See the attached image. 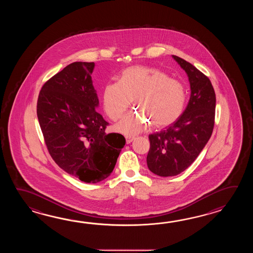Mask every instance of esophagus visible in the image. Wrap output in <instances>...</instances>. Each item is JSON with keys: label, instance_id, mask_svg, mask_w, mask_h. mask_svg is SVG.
<instances>
[{"label": "esophagus", "instance_id": "obj_1", "mask_svg": "<svg viewBox=\"0 0 253 253\" xmlns=\"http://www.w3.org/2000/svg\"><path fill=\"white\" fill-rule=\"evenodd\" d=\"M134 139V136H131V135H126V144H130L133 140Z\"/></svg>", "mask_w": 253, "mask_h": 253}]
</instances>
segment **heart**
I'll return each mask as SVG.
<instances>
[{"mask_svg":"<svg viewBox=\"0 0 253 253\" xmlns=\"http://www.w3.org/2000/svg\"><path fill=\"white\" fill-rule=\"evenodd\" d=\"M103 107L108 118L120 119L134 99L141 112L129 113L117 125L124 134H136L152 123L165 127L173 123L183 112L186 91L180 81L166 72L148 66H133L123 70L118 82L104 86Z\"/></svg>","mask_w":253,"mask_h":253,"instance_id":"1","label":"heart"}]
</instances>
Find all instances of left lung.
I'll return each instance as SVG.
<instances>
[{"label":"left lung","mask_w":253,"mask_h":253,"mask_svg":"<svg viewBox=\"0 0 253 253\" xmlns=\"http://www.w3.org/2000/svg\"><path fill=\"white\" fill-rule=\"evenodd\" d=\"M188 76L191 96L183 113L167 129L149 134L151 172L174 176L188 168L210 139L214 126V89L210 80L186 60L172 56Z\"/></svg>","instance_id":"1"}]
</instances>
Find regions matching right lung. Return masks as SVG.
<instances>
[{
  "label": "right lung",
  "mask_w": 253,
  "mask_h": 253,
  "mask_svg": "<svg viewBox=\"0 0 253 253\" xmlns=\"http://www.w3.org/2000/svg\"><path fill=\"white\" fill-rule=\"evenodd\" d=\"M94 62H73L42 87L37 116L48 153L65 172L95 183L114 170L126 139L106 134L108 122L99 105L91 74Z\"/></svg>",
  "instance_id": "add662e5"
}]
</instances>
